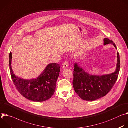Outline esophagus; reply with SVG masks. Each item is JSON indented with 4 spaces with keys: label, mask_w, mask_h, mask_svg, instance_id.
Listing matches in <instances>:
<instances>
[{
    "label": "esophagus",
    "mask_w": 128,
    "mask_h": 128,
    "mask_svg": "<svg viewBox=\"0 0 128 128\" xmlns=\"http://www.w3.org/2000/svg\"><path fill=\"white\" fill-rule=\"evenodd\" d=\"M68 62L67 61H66L64 64H63V66H62V68L64 69V68H68Z\"/></svg>",
    "instance_id": "esophagus-1"
}]
</instances>
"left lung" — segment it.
I'll list each match as a JSON object with an SVG mask.
<instances>
[{"label": "left lung", "instance_id": "obj_1", "mask_svg": "<svg viewBox=\"0 0 128 128\" xmlns=\"http://www.w3.org/2000/svg\"><path fill=\"white\" fill-rule=\"evenodd\" d=\"M113 45L114 42L104 38V45ZM117 64L114 72L102 75H92L85 70L77 62L74 64L73 86L76 93L83 100L93 101L105 96L116 83L120 70V59L117 53Z\"/></svg>", "mask_w": 128, "mask_h": 128}]
</instances>
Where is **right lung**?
<instances>
[{
	"label": "right lung",
	"mask_w": 128,
	"mask_h": 128,
	"mask_svg": "<svg viewBox=\"0 0 128 128\" xmlns=\"http://www.w3.org/2000/svg\"><path fill=\"white\" fill-rule=\"evenodd\" d=\"M12 60L10 52L9 64L12 79L16 88L24 97L36 102L45 101L51 98L55 91L56 82L60 75V64H49L38 77L26 79L14 74L12 68Z\"/></svg>",
	"instance_id": "1"
}]
</instances>
